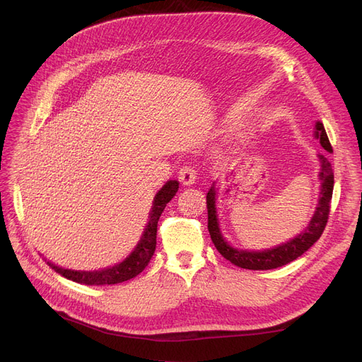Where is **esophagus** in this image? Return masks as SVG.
<instances>
[{
  "instance_id": "esophagus-1",
  "label": "esophagus",
  "mask_w": 362,
  "mask_h": 362,
  "mask_svg": "<svg viewBox=\"0 0 362 362\" xmlns=\"http://www.w3.org/2000/svg\"><path fill=\"white\" fill-rule=\"evenodd\" d=\"M178 178L182 185H192L196 181V169L193 166H182Z\"/></svg>"
}]
</instances>
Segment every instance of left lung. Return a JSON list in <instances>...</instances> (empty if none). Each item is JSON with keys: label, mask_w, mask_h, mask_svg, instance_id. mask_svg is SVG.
<instances>
[{"label": "left lung", "mask_w": 362, "mask_h": 362, "mask_svg": "<svg viewBox=\"0 0 362 362\" xmlns=\"http://www.w3.org/2000/svg\"><path fill=\"white\" fill-rule=\"evenodd\" d=\"M315 137L320 139V145L325 151L332 152V146L329 144V139L325 131V127L322 122L315 124ZM319 160L322 164V169L319 173L320 180V199L319 205H317L314 216L310 221L308 226L303 231L291 238L290 242L282 243L273 249L266 250H243L235 249L231 245L226 243L223 238L221 228H218L217 221V211H216V196L217 189L216 184L213 182L211 189L206 193V210H208V231H210L211 240L216 246V249L221 252V255L231 261L233 264L249 269V270H270L288 264V262L294 261L302 254H305L320 235L325 231V226L327 223V217H329V208H331V199H332V190H334V172L329 160L326 156L319 154Z\"/></svg>", "instance_id": "left-lung-1"}]
</instances>
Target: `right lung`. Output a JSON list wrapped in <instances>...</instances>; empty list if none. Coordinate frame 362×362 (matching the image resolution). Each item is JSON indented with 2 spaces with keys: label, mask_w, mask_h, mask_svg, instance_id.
Returning a JSON list of instances; mask_svg holds the SVG:
<instances>
[{
  "label": "right lung",
  "mask_w": 362,
  "mask_h": 362,
  "mask_svg": "<svg viewBox=\"0 0 362 362\" xmlns=\"http://www.w3.org/2000/svg\"><path fill=\"white\" fill-rule=\"evenodd\" d=\"M180 182L178 181H168L156 194L154 202H152V210L149 213V222L145 228L144 235H141L140 242L137 243L136 249L131 252V254L119 264L103 269V270H95V272H80V270H69L63 269L56 264H48L60 273L62 276L68 278L74 282L86 284V286H113V284H119L128 281L131 278L137 276L139 273L145 270L148 262L151 261L152 255L156 252L157 246V225L161 213L164 211V206L178 192Z\"/></svg>",
  "instance_id": "1"
}]
</instances>
